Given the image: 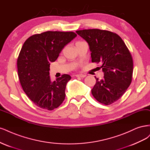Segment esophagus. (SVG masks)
<instances>
[{"instance_id":"1","label":"esophagus","mask_w":150,"mask_h":150,"mask_svg":"<svg viewBox=\"0 0 150 150\" xmlns=\"http://www.w3.org/2000/svg\"><path fill=\"white\" fill-rule=\"evenodd\" d=\"M76 77H80V78H84V77L86 76V75L85 74H78L75 75Z\"/></svg>"}]
</instances>
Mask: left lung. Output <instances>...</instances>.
<instances>
[{
	"mask_svg": "<svg viewBox=\"0 0 150 150\" xmlns=\"http://www.w3.org/2000/svg\"><path fill=\"white\" fill-rule=\"evenodd\" d=\"M88 43L91 62H101L103 79L96 78L91 94L99 102L110 105L120 98L132 80L133 63L131 54L119 35L107 30L76 31Z\"/></svg>",
	"mask_w": 150,
	"mask_h": 150,
	"instance_id": "1",
	"label": "left lung"
}]
</instances>
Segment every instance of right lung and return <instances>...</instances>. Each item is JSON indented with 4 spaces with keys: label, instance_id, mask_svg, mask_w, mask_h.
<instances>
[{
    "label": "right lung",
    "instance_id": "add662e5",
    "mask_svg": "<svg viewBox=\"0 0 150 150\" xmlns=\"http://www.w3.org/2000/svg\"><path fill=\"white\" fill-rule=\"evenodd\" d=\"M76 37L73 32L47 31L33 35L24 42L17 59L18 75L24 92L37 107L52 110L64 101L71 76L64 74L52 81L50 65Z\"/></svg>",
    "mask_w": 150,
    "mask_h": 150
}]
</instances>
